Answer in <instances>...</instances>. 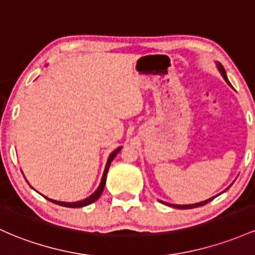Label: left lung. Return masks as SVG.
I'll use <instances>...</instances> for the list:
<instances>
[{"instance_id":"8db88e82","label":"left lung","mask_w":255,"mask_h":255,"mask_svg":"<svg viewBox=\"0 0 255 255\" xmlns=\"http://www.w3.org/2000/svg\"><path fill=\"white\" fill-rule=\"evenodd\" d=\"M217 66H218V70H219V71H220V74H222V76L224 77V80H225L226 82H228L229 85H230V82H229V80H228V76H226V72H225V69H224V66L220 63H217ZM228 189H229V187H228ZM228 189H226V190H228ZM226 190H225V191H226ZM215 197H217V196H213V197L208 198V200H206V201H202V202L195 203V205H172V203H166V202H163V201H162V203H164V205L170 206V207H174V208H179V209H191V208H196V207L205 206L208 202H211L212 200H214Z\"/></svg>"}]
</instances>
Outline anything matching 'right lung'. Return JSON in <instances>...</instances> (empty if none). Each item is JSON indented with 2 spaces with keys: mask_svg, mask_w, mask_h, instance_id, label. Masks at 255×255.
<instances>
[{
  "mask_svg": "<svg viewBox=\"0 0 255 255\" xmlns=\"http://www.w3.org/2000/svg\"><path fill=\"white\" fill-rule=\"evenodd\" d=\"M122 149V146L117 147L116 150L113 151V152L110 153V156H109L108 158V162H106V166H105V169H104V173H103V178H102V181H100L99 186H98V189L96 191L93 192L89 197L85 198V200L82 201H78V202H60V201H54V200H50V198L46 197L47 200L50 201V202L55 203V205H59V206H64V207H69V208H80V207H85V206H88L91 205V203L96 202L98 198L100 197V195H102V192L104 191V187H105V183H106V175H108V170L110 168V164L111 162H113V159L116 157L117 153L120 152V150Z\"/></svg>",
  "mask_w": 255,
  "mask_h": 255,
  "instance_id": "add662e5",
  "label": "right lung"
}]
</instances>
